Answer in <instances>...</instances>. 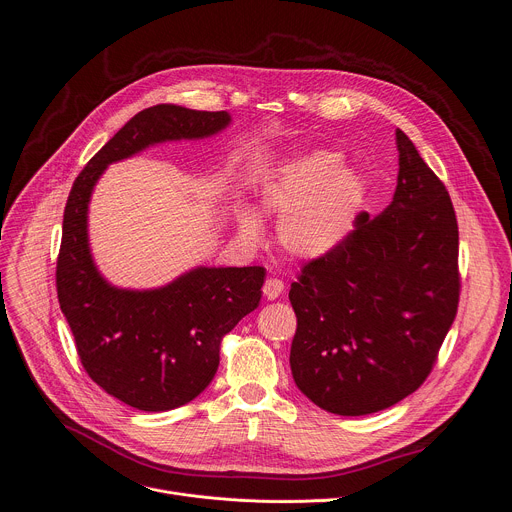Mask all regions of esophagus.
<instances>
[{"label": "esophagus", "instance_id": "esophagus-1", "mask_svg": "<svg viewBox=\"0 0 512 512\" xmlns=\"http://www.w3.org/2000/svg\"><path fill=\"white\" fill-rule=\"evenodd\" d=\"M284 294V282L277 280V277H269V280H265L263 284V296L267 300H275L280 298Z\"/></svg>", "mask_w": 512, "mask_h": 512}]
</instances>
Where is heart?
<instances>
[{
    "mask_svg": "<svg viewBox=\"0 0 512 512\" xmlns=\"http://www.w3.org/2000/svg\"><path fill=\"white\" fill-rule=\"evenodd\" d=\"M361 179L341 169L339 157L310 153L286 165L263 190V206L284 214L277 226L282 247L304 259L337 249L351 232L363 204ZM247 241H259L261 224L255 214L241 216Z\"/></svg>",
    "mask_w": 512,
    "mask_h": 512,
    "instance_id": "b5f03b06",
    "label": "heart"
}]
</instances>
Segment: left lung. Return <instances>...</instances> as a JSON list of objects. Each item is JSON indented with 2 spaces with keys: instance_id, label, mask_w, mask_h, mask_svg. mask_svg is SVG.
Here are the masks:
<instances>
[{
  "instance_id": "1",
  "label": "left lung",
  "mask_w": 512,
  "mask_h": 512,
  "mask_svg": "<svg viewBox=\"0 0 512 512\" xmlns=\"http://www.w3.org/2000/svg\"><path fill=\"white\" fill-rule=\"evenodd\" d=\"M396 145L392 204L374 218L359 214L345 241L304 263L290 288L294 382L341 416L384 410L421 388L459 304L451 198L400 128Z\"/></svg>"
}]
</instances>
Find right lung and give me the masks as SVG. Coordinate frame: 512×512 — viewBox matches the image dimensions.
I'll use <instances>...</instances> for the list:
<instances>
[{"label":"right lung","mask_w":512,"mask_h":512,"mask_svg":"<svg viewBox=\"0 0 512 512\" xmlns=\"http://www.w3.org/2000/svg\"><path fill=\"white\" fill-rule=\"evenodd\" d=\"M226 112L159 104L130 118L81 169L67 198L57 257V294L87 376L124 404L163 412L206 390L220 343L261 300L265 269L198 267L159 290H118L94 265L87 204L104 169L149 145L204 138Z\"/></svg>","instance_id":"right-lung-1"}]
</instances>
